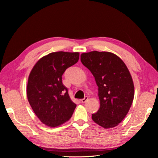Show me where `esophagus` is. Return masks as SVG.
<instances>
[{
	"mask_svg": "<svg viewBox=\"0 0 158 158\" xmlns=\"http://www.w3.org/2000/svg\"><path fill=\"white\" fill-rule=\"evenodd\" d=\"M88 99V97H85L84 99H81V102H82V103H85V102L87 101Z\"/></svg>",
	"mask_w": 158,
	"mask_h": 158,
	"instance_id": "34e87169",
	"label": "esophagus"
}]
</instances>
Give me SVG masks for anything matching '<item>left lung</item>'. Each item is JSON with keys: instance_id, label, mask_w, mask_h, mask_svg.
Here are the masks:
<instances>
[{"instance_id": "1", "label": "left lung", "mask_w": 158, "mask_h": 158, "mask_svg": "<svg viewBox=\"0 0 158 158\" xmlns=\"http://www.w3.org/2000/svg\"><path fill=\"white\" fill-rule=\"evenodd\" d=\"M95 78L100 107L92 120L104 128L117 126L127 114L135 95L134 83L125 63L114 53L97 51L80 55Z\"/></svg>"}]
</instances>
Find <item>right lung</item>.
I'll return each mask as SVG.
<instances>
[{"label": "right lung", "instance_id": "1", "mask_svg": "<svg viewBox=\"0 0 158 158\" xmlns=\"http://www.w3.org/2000/svg\"><path fill=\"white\" fill-rule=\"evenodd\" d=\"M78 59V52H51L38 60L31 70L27 97L33 112L44 125L58 127L73 115L76 105L62 82V76Z\"/></svg>", "mask_w": 158, "mask_h": 158}]
</instances>
